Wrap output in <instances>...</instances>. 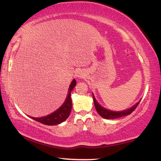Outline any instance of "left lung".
<instances>
[{"label":"left lung","mask_w":161,"mask_h":161,"mask_svg":"<svg viewBox=\"0 0 161 161\" xmlns=\"http://www.w3.org/2000/svg\"><path fill=\"white\" fill-rule=\"evenodd\" d=\"M92 96H93V100H94V104H95L96 111H97V112L103 117V118L106 119H117V118H120V117L126 116V115L131 114V113H132L134 110L136 109V108L137 107V105H139V103H140V101H139L136 105H134L133 107H131V108H129L128 110H126V111L116 112V111H109V110H107V109L104 108H103L101 105H100L99 104H98L97 100H95L94 95H92Z\"/></svg>","instance_id":"8db88e82"}]
</instances>
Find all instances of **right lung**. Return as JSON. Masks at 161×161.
Instances as JSON below:
<instances>
[{"mask_svg": "<svg viewBox=\"0 0 161 161\" xmlns=\"http://www.w3.org/2000/svg\"><path fill=\"white\" fill-rule=\"evenodd\" d=\"M76 81L75 80H74L72 81V82L71 83L70 86H69L68 96H67L65 103H64L63 105H62L61 108H59L57 111L53 112L51 114L48 115V116L41 117V118H34V117H31V118L35 120V121L40 122V123L47 126L56 125V124H59L65 121V120H66L67 118L69 116V115H70L71 108H72L71 92L74 87L76 86Z\"/></svg>", "mask_w": 161, "mask_h": 161, "instance_id": "1", "label": "right lung"}]
</instances>
